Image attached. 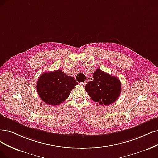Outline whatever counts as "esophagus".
I'll list each match as a JSON object with an SVG mask.
<instances>
[{"label": "esophagus", "instance_id": "34e87169", "mask_svg": "<svg viewBox=\"0 0 158 158\" xmlns=\"http://www.w3.org/2000/svg\"><path fill=\"white\" fill-rule=\"evenodd\" d=\"M79 85L81 86H85V85H86V82H83V83H80Z\"/></svg>", "mask_w": 158, "mask_h": 158}]
</instances>
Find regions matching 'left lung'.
Here are the masks:
<instances>
[{
	"mask_svg": "<svg viewBox=\"0 0 158 158\" xmlns=\"http://www.w3.org/2000/svg\"><path fill=\"white\" fill-rule=\"evenodd\" d=\"M94 80L85 86L93 101L101 106H108L116 101L121 93V82L114 76L97 69L93 73Z\"/></svg>",
	"mask_w": 158,
	"mask_h": 158,
	"instance_id": "left-lung-1",
	"label": "left lung"
}]
</instances>
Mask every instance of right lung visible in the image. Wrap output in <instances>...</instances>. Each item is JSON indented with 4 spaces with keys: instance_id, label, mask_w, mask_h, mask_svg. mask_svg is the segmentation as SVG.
<instances>
[{
    "instance_id": "obj_1",
    "label": "right lung",
    "mask_w": 158,
    "mask_h": 158,
    "mask_svg": "<svg viewBox=\"0 0 158 158\" xmlns=\"http://www.w3.org/2000/svg\"><path fill=\"white\" fill-rule=\"evenodd\" d=\"M77 84L73 77L58 69L41 75L36 84V90L43 102L56 106L66 100Z\"/></svg>"
}]
</instances>
